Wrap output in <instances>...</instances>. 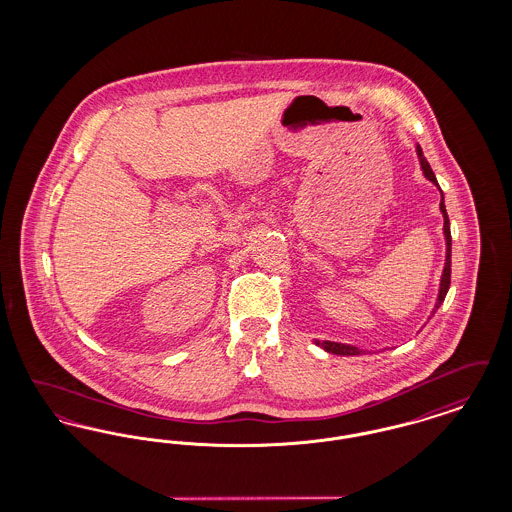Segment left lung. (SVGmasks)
Wrapping results in <instances>:
<instances>
[{
	"instance_id": "obj_1",
	"label": "left lung",
	"mask_w": 512,
	"mask_h": 512,
	"mask_svg": "<svg viewBox=\"0 0 512 512\" xmlns=\"http://www.w3.org/2000/svg\"><path fill=\"white\" fill-rule=\"evenodd\" d=\"M416 155H418V161H420V167L424 176L438 186V180H436V174L430 169L426 157L422 155V149L420 146H416ZM439 211L443 215V236H445V265H443V272H441V280H439V292L438 299H436V305L432 309V315L430 318L436 315L445 295L449 292V284H451V226H449V217H447V211H445V203H443V194H441V201H439ZM318 347H322L324 351L332 353V355H343V357H349V355H361L363 349L355 347V345H347V343H338V341H315Z\"/></svg>"
}]
</instances>
